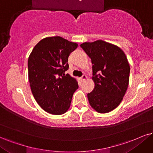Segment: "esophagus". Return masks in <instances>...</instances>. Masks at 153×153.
<instances>
[{
	"mask_svg": "<svg viewBox=\"0 0 153 153\" xmlns=\"http://www.w3.org/2000/svg\"><path fill=\"white\" fill-rule=\"evenodd\" d=\"M81 79H82V81H84V80H86V79H87V76H86V75H83V76L81 77Z\"/></svg>",
	"mask_w": 153,
	"mask_h": 153,
	"instance_id": "esophagus-1",
	"label": "esophagus"
}]
</instances>
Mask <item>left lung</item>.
Segmentation results:
<instances>
[{"label":"left lung","instance_id":"8db88e82","mask_svg":"<svg viewBox=\"0 0 153 153\" xmlns=\"http://www.w3.org/2000/svg\"><path fill=\"white\" fill-rule=\"evenodd\" d=\"M91 58L95 86L87 94L94 110L105 114L121 103L129 84L130 65L119 47L103 40L84 42L80 45Z\"/></svg>","mask_w":153,"mask_h":153}]
</instances>
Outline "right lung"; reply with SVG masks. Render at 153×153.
Listing matches in <instances>:
<instances>
[{"label": "right lung", "mask_w": 153, "mask_h": 153, "mask_svg": "<svg viewBox=\"0 0 153 153\" xmlns=\"http://www.w3.org/2000/svg\"><path fill=\"white\" fill-rule=\"evenodd\" d=\"M78 44L62 37L41 39L28 58V79L35 101L43 110L54 115L67 112L74 91L78 88L75 78L65 71L68 57Z\"/></svg>", "instance_id": "add662e5"}]
</instances>
